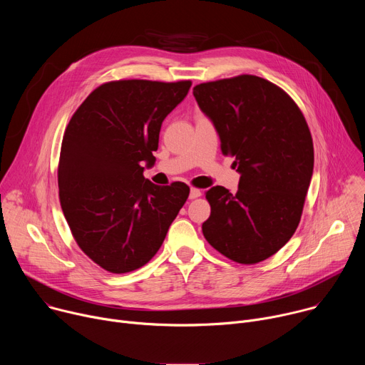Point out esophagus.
I'll return each instance as SVG.
<instances>
[{"instance_id":"obj_1","label":"esophagus","mask_w":365,"mask_h":365,"mask_svg":"<svg viewBox=\"0 0 365 365\" xmlns=\"http://www.w3.org/2000/svg\"><path fill=\"white\" fill-rule=\"evenodd\" d=\"M200 195H202V190L192 187L190 192H189V199H196V197H199Z\"/></svg>"}]
</instances>
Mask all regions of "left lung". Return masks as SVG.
<instances>
[{"mask_svg": "<svg viewBox=\"0 0 365 365\" xmlns=\"http://www.w3.org/2000/svg\"><path fill=\"white\" fill-rule=\"evenodd\" d=\"M193 96L240 173L235 193L224 186L206 192L211 215L203 237L232 262H263L300 222L314 173L306 120L283 89L254 75L196 85Z\"/></svg>", "mask_w": 365, "mask_h": 365, "instance_id": "left-lung-1", "label": "left lung"}]
</instances>
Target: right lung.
<instances>
[{
	"label": "right lung",
	"mask_w": 365,
	"mask_h": 365,
	"mask_svg": "<svg viewBox=\"0 0 365 365\" xmlns=\"http://www.w3.org/2000/svg\"><path fill=\"white\" fill-rule=\"evenodd\" d=\"M190 81H114L98 86L71 118L58 169L62 211L81 250L102 269L143 267L162 247L189 186L143 176L155 162L163 120Z\"/></svg>",
	"instance_id": "1"
}]
</instances>
